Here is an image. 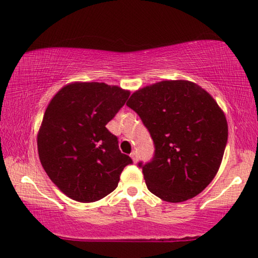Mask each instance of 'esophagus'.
<instances>
[{"label": "esophagus", "instance_id": "1", "mask_svg": "<svg viewBox=\"0 0 258 258\" xmlns=\"http://www.w3.org/2000/svg\"><path fill=\"white\" fill-rule=\"evenodd\" d=\"M131 159L133 160L134 163L138 162V153L137 152H132L131 153Z\"/></svg>", "mask_w": 258, "mask_h": 258}]
</instances>
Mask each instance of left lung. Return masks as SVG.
<instances>
[{"label":"left lung","instance_id":"obj_1","mask_svg":"<svg viewBox=\"0 0 258 258\" xmlns=\"http://www.w3.org/2000/svg\"><path fill=\"white\" fill-rule=\"evenodd\" d=\"M136 111L155 145L142 164L148 190L164 202L194 198L212 182L228 138L224 111L206 90L185 80L161 81L133 92Z\"/></svg>","mask_w":258,"mask_h":258}]
</instances>
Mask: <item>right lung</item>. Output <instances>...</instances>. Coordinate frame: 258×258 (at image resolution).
I'll return each instance as SVG.
<instances>
[{"label": "right lung", "mask_w": 258, "mask_h": 258, "mask_svg": "<svg viewBox=\"0 0 258 258\" xmlns=\"http://www.w3.org/2000/svg\"><path fill=\"white\" fill-rule=\"evenodd\" d=\"M130 91L99 82H73L48 103L37 136L46 174L73 201L92 203L118 186L132 163L119 151L105 126L128 98Z\"/></svg>", "instance_id": "1"}]
</instances>
